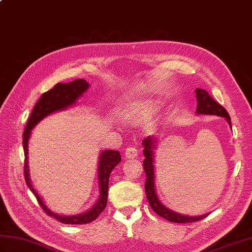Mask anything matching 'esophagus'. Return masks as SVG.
I'll use <instances>...</instances> for the list:
<instances>
[{
    "instance_id": "34e87169",
    "label": "esophagus",
    "mask_w": 252,
    "mask_h": 252,
    "mask_svg": "<svg viewBox=\"0 0 252 252\" xmlns=\"http://www.w3.org/2000/svg\"><path fill=\"white\" fill-rule=\"evenodd\" d=\"M125 156H126V158H129V159L135 158L137 156V149L133 146L127 147L125 152Z\"/></svg>"
}]
</instances>
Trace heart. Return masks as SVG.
I'll return each mask as SVG.
<instances>
[{"label": "heart", "mask_w": 252, "mask_h": 252, "mask_svg": "<svg viewBox=\"0 0 252 252\" xmlns=\"http://www.w3.org/2000/svg\"><path fill=\"white\" fill-rule=\"evenodd\" d=\"M153 110L154 106L151 104L133 107V108L125 111L123 119L126 120V122L131 123V125H141V123L145 122L151 117Z\"/></svg>", "instance_id": "1"}]
</instances>
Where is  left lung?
Instances as JSON below:
<instances>
[{
  "mask_svg": "<svg viewBox=\"0 0 252 252\" xmlns=\"http://www.w3.org/2000/svg\"><path fill=\"white\" fill-rule=\"evenodd\" d=\"M196 98H197V109L196 114L198 115H210V116H219L225 118V120L232 127L231 118H229L228 112L223 106L213 99L206 90L202 89H196ZM157 140L153 136H147L144 138L143 146H144V159L143 167L144 171L146 174V182H145V191L147 200L151 205L153 210L157 213L158 216L164 218L165 220L174 223H191L196 221H200L205 219L209 213H206L203 216H196V217H189L180 215L178 212H174L173 210L165 207L163 203L159 200L157 191H156V185H155V165H154V151L156 149Z\"/></svg>",
  "mask_w": 252,
  "mask_h": 252,
  "instance_id": "left-lung-1",
  "label": "left lung"
}]
</instances>
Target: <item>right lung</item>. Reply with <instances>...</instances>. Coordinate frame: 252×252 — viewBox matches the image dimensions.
<instances>
[{
    "mask_svg": "<svg viewBox=\"0 0 252 252\" xmlns=\"http://www.w3.org/2000/svg\"><path fill=\"white\" fill-rule=\"evenodd\" d=\"M90 84L84 79H76L69 83H57L54 88L42 94L40 99L36 101L31 115L27 122L24 134H23V146L25 153V167H24V175L26 183L28 185L30 190L33 192L37 202L40 203L42 209L45 211L46 215L56 219L63 224H87L92 222L98 218L107 205V198H108V183L109 175L111 171L114 170L116 165L121 161L120 153L118 151H103L99 155L98 159V168H97V176H98V189H99V197L95 205L85 211L81 215L76 216H61L57 213L51 211L45 206L44 201L37 194L34 187L31 184L30 174H29V165H28V142L30 138L31 131L33 127L45 117L53 114V112L61 111L67 109L77 103V99L81 97L85 91H88Z\"/></svg>",
    "mask_w": 252,
    "mask_h": 252,
    "instance_id": "1",
    "label": "right lung"
}]
</instances>
